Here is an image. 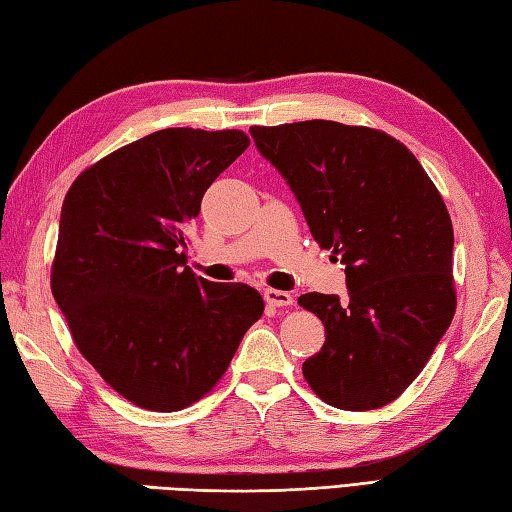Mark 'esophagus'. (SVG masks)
<instances>
[{
    "mask_svg": "<svg viewBox=\"0 0 512 512\" xmlns=\"http://www.w3.org/2000/svg\"><path fill=\"white\" fill-rule=\"evenodd\" d=\"M264 299H266V303H270V306H275V308L292 306V297L288 295V292H284V290L268 288V290L264 292Z\"/></svg>",
    "mask_w": 512,
    "mask_h": 512,
    "instance_id": "34e87169",
    "label": "esophagus"
}]
</instances>
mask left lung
Here are the masks:
<instances>
[{"mask_svg":"<svg viewBox=\"0 0 512 512\" xmlns=\"http://www.w3.org/2000/svg\"><path fill=\"white\" fill-rule=\"evenodd\" d=\"M250 134L295 191L317 244L345 264V303L299 297L328 334L303 378L332 407L389 405L427 365L458 306L447 204L418 158L380 129L301 121Z\"/></svg>","mask_w":512,"mask_h":512,"instance_id":"left-lung-1","label":"left lung"}]
</instances>
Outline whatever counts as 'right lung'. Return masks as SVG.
<instances>
[{"label":"right lung","instance_id":"add662e5","mask_svg":"<svg viewBox=\"0 0 512 512\" xmlns=\"http://www.w3.org/2000/svg\"><path fill=\"white\" fill-rule=\"evenodd\" d=\"M248 145L239 129H160L65 193L52 295L85 361L136 407L204 398L264 314L255 288L195 277L182 250L204 191Z\"/></svg>","mask_w":512,"mask_h":512}]
</instances>
